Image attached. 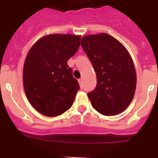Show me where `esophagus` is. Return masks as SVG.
Returning a JSON list of instances; mask_svg holds the SVG:
<instances>
[{
	"label": "esophagus",
	"instance_id": "obj_1",
	"mask_svg": "<svg viewBox=\"0 0 158 158\" xmlns=\"http://www.w3.org/2000/svg\"><path fill=\"white\" fill-rule=\"evenodd\" d=\"M79 85L81 86V87H83V79H79Z\"/></svg>",
	"mask_w": 158,
	"mask_h": 158
}]
</instances>
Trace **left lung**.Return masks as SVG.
I'll list each match as a JSON object with an SVG mask.
<instances>
[{"instance_id": "left-lung-1", "label": "left lung", "mask_w": 158, "mask_h": 158, "mask_svg": "<svg viewBox=\"0 0 158 158\" xmlns=\"http://www.w3.org/2000/svg\"><path fill=\"white\" fill-rule=\"evenodd\" d=\"M81 46L96 72L97 83L87 95L91 105L104 116H114L128 108L133 99L136 75L128 50L107 34L83 37Z\"/></svg>"}]
</instances>
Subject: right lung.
Masks as SVG:
<instances>
[{"label": "right lung", "instance_id": "1", "mask_svg": "<svg viewBox=\"0 0 158 158\" xmlns=\"http://www.w3.org/2000/svg\"><path fill=\"white\" fill-rule=\"evenodd\" d=\"M81 37L50 34L38 41L26 56L23 84L26 97L46 116L62 115L71 108L80 89L67 61L80 46Z\"/></svg>", "mask_w": 158, "mask_h": 158}]
</instances>
